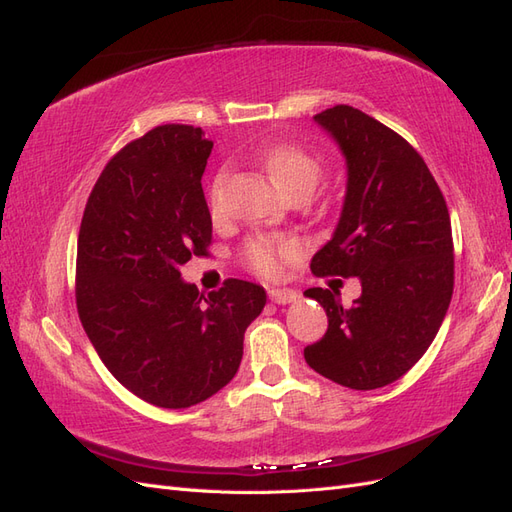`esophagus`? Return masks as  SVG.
<instances>
[{
	"instance_id": "1",
	"label": "esophagus",
	"mask_w": 512,
	"mask_h": 512,
	"mask_svg": "<svg viewBox=\"0 0 512 512\" xmlns=\"http://www.w3.org/2000/svg\"><path fill=\"white\" fill-rule=\"evenodd\" d=\"M269 299L277 305H286V303H294L299 299V292L297 290H290V288H273L269 290Z\"/></svg>"
}]
</instances>
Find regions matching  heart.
<instances>
[{"mask_svg": "<svg viewBox=\"0 0 512 512\" xmlns=\"http://www.w3.org/2000/svg\"><path fill=\"white\" fill-rule=\"evenodd\" d=\"M267 168L275 183L280 185L284 192H292L299 185H309L314 188L316 179L320 175V164L314 156L301 147L294 145H277L267 153ZM224 181V173L215 177L211 198H218L220 185ZM301 250V243L297 239L288 237H258L247 243L245 247V260L247 267L262 277H277L282 273L286 260L297 256Z\"/></svg>", "mask_w": 512, "mask_h": 512, "instance_id": "heart-1", "label": "heart"}]
</instances>
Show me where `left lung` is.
<instances>
[{
    "label": "left lung",
    "instance_id": "obj_1",
    "mask_svg": "<svg viewBox=\"0 0 512 512\" xmlns=\"http://www.w3.org/2000/svg\"><path fill=\"white\" fill-rule=\"evenodd\" d=\"M314 121L346 158V196L331 241L312 258L314 275L359 277L361 297L309 288L329 316L305 361L354 391L401 378L436 337L453 297L451 218L418 151L378 119L337 104Z\"/></svg>",
    "mask_w": 512,
    "mask_h": 512
}]
</instances>
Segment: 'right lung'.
<instances>
[{
  "label": "right lung",
  "instance_id": "add662e5",
  "mask_svg": "<svg viewBox=\"0 0 512 512\" xmlns=\"http://www.w3.org/2000/svg\"><path fill=\"white\" fill-rule=\"evenodd\" d=\"M213 143L168 123L123 147L98 177L76 247V309L108 371L158 408H190L235 378L262 286L226 280L209 297L179 267L205 256L203 173Z\"/></svg>",
  "mask_w": 512,
  "mask_h": 512
}]
</instances>
